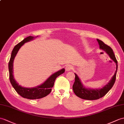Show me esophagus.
<instances>
[{"mask_svg":"<svg viewBox=\"0 0 124 124\" xmlns=\"http://www.w3.org/2000/svg\"><path fill=\"white\" fill-rule=\"evenodd\" d=\"M73 68L72 67V66L71 65H68L65 67V70L67 71H69L71 70H73Z\"/></svg>","mask_w":124,"mask_h":124,"instance_id":"obj_1","label":"esophagus"}]
</instances>
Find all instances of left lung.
<instances>
[{
	"mask_svg": "<svg viewBox=\"0 0 124 124\" xmlns=\"http://www.w3.org/2000/svg\"><path fill=\"white\" fill-rule=\"evenodd\" d=\"M97 40L98 42L100 48L106 52V53L110 57V59L116 63V70L115 71L114 75L108 83V84L105 85L101 89H90L85 87L77 74L74 73L75 74V81L72 86L73 90L77 96L83 99L92 100L98 99L100 98H102L107 94L108 92L113 87L116 80L118 65L117 61L114 52L110 46L105 44L101 40L98 39H97Z\"/></svg>",
	"mask_w": 124,
	"mask_h": 124,
	"instance_id": "obj_1",
	"label": "left lung"
}]
</instances>
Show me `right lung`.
<instances>
[{"instance_id": "add662e5", "label": "right lung", "mask_w": 124, "mask_h": 124, "mask_svg": "<svg viewBox=\"0 0 124 124\" xmlns=\"http://www.w3.org/2000/svg\"><path fill=\"white\" fill-rule=\"evenodd\" d=\"M35 37H36L30 36L23 39L22 42L19 43L18 44H17L13 48L12 52H11L9 62L8 63V69H9V80L11 85L20 96L24 98H27L28 99H40L47 96L51 92L52 88L53 87L54 81H55L56 78L63 74L65 71L64 69H62L61 70L58 71L56 72L53 73L52 75H51L42 85L36 87L25 88L19 85L18 83L16 81V80L14 79L13 74V62L14 59H15V57L16 56L20 48L25 43L32 41Z\"/></svg>"}]
</instances>
